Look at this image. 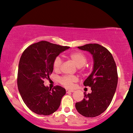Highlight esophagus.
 <instances>
[{
  "label": "esophagus",
  "mask_w": 133,
  "mask_h": 133,
  "mask_svg": "<svg viewBox=\"0 0 133 133\" xmlns=\"http://www.w3.org/2000/svg\"><path fill=\"white\" fill-rule=\"evenodd\" d=\"M74 92V90H66V93H71V92Z\"/></svg>",
  "instance_id": "obj_1"
}]
</instances>
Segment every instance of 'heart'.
Returning <instances> with one entry per match:
<instances>
[{
  "label": "heart",
  "instance_id": "b5f03b06",
  "mask_svg": "<svg viewBox=\"0 0 133 133\" xmlns=\"http://www.w3.org/2000/svg\"><path fill=\"white\" fill-rule=\"evenodd\" d=\"M69 57L75 63L76 66L81 69V71L84 72L86 71L87 67L84 65L87 62V56L81 52H74L69 55ZM62 65V60L59 56L54 59L53 61V69L55 72L60 70ZM77 78L74 76H63L59 79V83L65 87V88H71L72 87L74 82H77Z\"/></svg>",
  "mask_w": 133,
  "mask_h": 133
}]
</instances>
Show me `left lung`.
Instances as JSON below:
<instances>
[{"label": "left lung", "mask_w": 133, "mask_h": 133, "mask_svg": "<svg viewBox=\"0 0 133 133\" xmlns=\"http://www.w3.org/2000/svg\"><path fill=\"white\" fill-rule=\"evenodd\" d=\"M90 52L94 59L92 73L84 82L90 87L92 92L86 94L81 101L75 104L78 112L86 117H95L104 112L110 105L118 83L116 64L111 52L97 43L78 46Z\"/></svg>", "instance_id": "obj_1"}]
</instances>
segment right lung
Returning a JSON list of instances; mask_svg holds the SVG:
<instances>
[{
  "instance_id": "add662e5",
  "label": "right lung",
  "mask_w": 133,
  "mask_h": 133,
  "mask_svg": "<svg viewBox=\"0 0 133 133\" xmlns=\"http://www.w3.org/2000/svg\"><path fill=\"white\" fill-rule=\"evenodd\" d=\"M69 48L42 41L29 45L21 56L17 87L26 105L37 114L48 116L59 107L66 90L59 85L49 89L43 79L49 78L53 72L54 59Z\"/></svg>"
}]
</instances>
